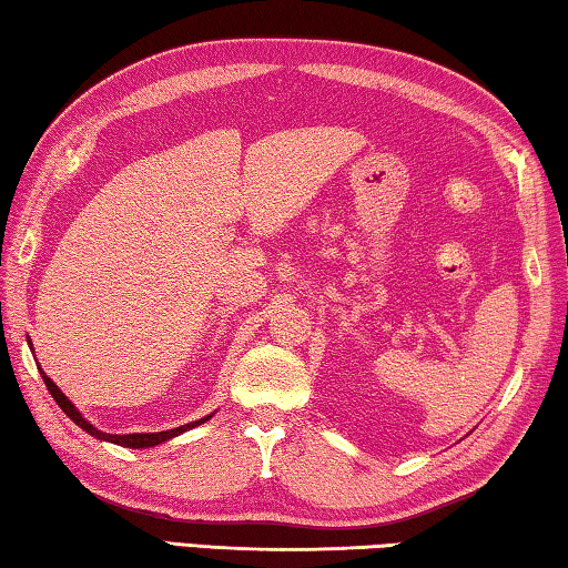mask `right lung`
<instances>
[{"label": "right lung", "mask_w": 568, "mask_h": 568, "mask_svg": "<svg viewBox=\"0 0 568 568\" xmlns=\"http://www.w3.org/2000/svg\"><path fill=\"white\" fill-rule=\"evenodd\" d=\"M40 373H42V378H44V386H47V390L52 393V398L57 400V406H60L67 416H70L77 426H80L82 430H88L90 436H94V438H100V440H110V444H118V446H124V448H148V446H158V444H162V440H168V438H172V436H178V434H185V430H190V428H195V426H200V423H205L207 418H200V420H192V423H185V426H180V428H172V430H160V434H128V436H114V434H102V430H98L92 426V423H88L82 418V413L77 410L70 400H67V396L64 393L54 386V383L44 376V371L40 368Z\"/></svg>", "instance_id": "right-lung-1"}]
</instances>
